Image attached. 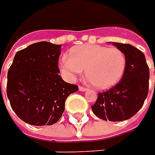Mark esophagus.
Instances as JSON below:
<instances>
[{
  "label": "esophagus",
  "mask_w": 155,
  "mask_h": 155,
  "mask_svg": "<svg viewBox=\"0 0 155 155\" xmlns=\"http://www.w3.org/2000/svg\"><path fill=\"white\" fill-rule=\"evenodd\" d=\"M78 89H79L80 91H82V92H84V91L87 90V87H81V86H80V87H78Z\"/></svg>",
  "instance_id": "34e87169"
}]
</instances>
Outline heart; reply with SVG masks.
Masks as SVG:
<instances>
[{
  "label": "heart",
  "mask_w": 155,
  "mask_h": 155,
  "mask_svg": "<svg viewBox=\"0 0 155 155\" xmlns=\"http://www.w3.org/2000/svg\"><path fill=\"white\" fill-rule=\"evenodd\" d=\"M126 64L125 54L117 47L85 45L71 48L68 57L60 60L59 68L69 78H75L86 69V77L95 88L107 89L120 80Z\"/></svg>",
  "instance_id": "obj_1"
}]
</instances>
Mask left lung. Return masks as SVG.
Masks as SVG:
<instances>
[{
  "instance_id": "obj_1",
  "label": "left lung",
  "mask_w": 155,
  "mask_h": 155,
  "mask_svg": "<svg viewBox=\"0 0 155 155\" xmlns=\"http://www.w3.org/2000/svg\"><path fill=\"white\" fill-rule=\"evenodd\" d=\"M112 45L125 54L126 69L119 83L98 94V99L91 109L100 119L122 121L134 116L143 107L148 95L150 73L142 51L129 44Z\"/></svg>"
}]
</instances>
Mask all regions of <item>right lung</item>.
I'll return each instance as SVG.
<instances>
[{
    "mask_svg": "<svg viewBox=\"0 0 155 155\" xmlns=\"http://www.w3.org/2000/svg\"><path fill=\"white\" fill-rule=\"evenodd\" d=\"M61 45L38 42L18 51L7 75V97L16 115L35 125H53L61 118L68 97L78 90L64 81L58 68Z\"/></svg>",
    "mask_w": 155,
    "mask_h": 155,
    "instance_id": "1",
    "label": "right lung"
}]
</instances>
